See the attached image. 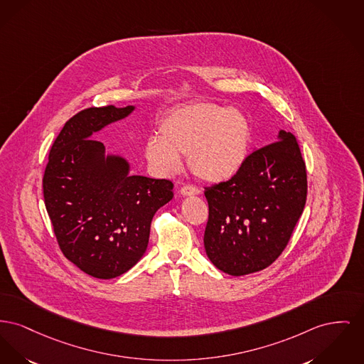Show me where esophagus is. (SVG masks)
<instances>
[{
    "label": "esophagus",
    "mask_w": 364,
    "mask_h": 364,
    "mask_svg": "<svg viewBox=\"0 0 364 364\" xmlns=\"http://www.w3.org/2000/svg\"><path fill=\"white\" fill-rule=\"evenodd\" d=\"M180 193H181V195H184V196H188V195H198L200 191L196 187H193V186H184V187H181Z\"/></svg>",
    "instance_id": "esophagus-1"
}]
</instances>
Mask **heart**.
<instances>
[{
	"label": "heart",
	"mask_w": 364,
	"mask_h": 364,
	"mask_svg": "<svg viewBox=\"0 0 364 364\" xmlns=\"http://www.w3.org/2000/svg\"><path fill=\"white\" fill-rule=\"evenodd\" d=\"M252 143V127L237 109L195 103L169 112L159 124L158 139L146 143L144 155L161 174L180 169V155H188L193 174L208 183L234 177L245 165Z\"/></svg>",
	"instance_id": "heart-1"
}]
</instances>
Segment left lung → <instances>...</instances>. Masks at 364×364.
Returning a JSON list of instances; mask_svg holds the SVG:
<instances>
[{
	"mask_svg": "<svg viewBox=\"0 0 364 364\" xmlns=\"http://www.w3.org/2000/svg\"><path fill=\"white\" fill-rule=\"evenodd\" d=\"M306 168L293 133L255 150L227 181L205 188V250L232 277L269 267L286 249L306 202Z\"/></svg>",
	"mask_w": 364,
	"mask_h": 364,
	"instance_id": "8db88e82",
	"label": "left lung"
}]
</instances>
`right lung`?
<instances>
[{"mask_svg":"<svg viewBox=\"0 0 364 364\" xmlns=\"http://www.w3.org/2000/svg\"><path fill=\"white\" fill-rule=\"evenodd\" d=\"M133 106L90 107L71 117L49 152L43 200L62 253L97 279L125 274L147 250L151 221L173 198L165 178L130 176L129 164L89 139Z\"/></svg>","mask_w":364,"mask_h":364,"instance_id":"1","label":"right lung"}]
</instances>
